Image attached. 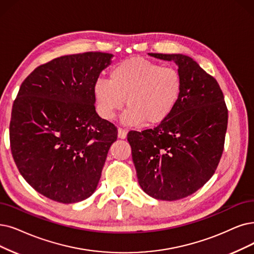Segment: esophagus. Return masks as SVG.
<instances>
[{
  "instance_id": "1",
  "label": "esophagus",
  "mask_w": 254,
  "mask_h": 254,
  "mask_svg": "<svg viewBox=\"0 0 254 254\" xmlns=\"http://www.w3.org/2000/svg\"><path fill=\"white\" fill-rule=\"evenodd\" d=\"M118 136L120 138H126V136H127V130H125L123 128H119L118 129Z\"/></svg>"
}]
</instances>
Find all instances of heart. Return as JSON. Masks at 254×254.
Wrapping results in <instances>:
<instances>
[{
    "mask_svg": "<svg viewBox=\"0 0 254 254\" xmlns=\"http://www.w3.org/2000/svg\"><path fill=\"white\" fill-rule=\"evenodd\" d=\"M184 90V79L173 66H162L143 57L123 60L109 72V80L100 78L94 96L100 116L113 120L126 104L122 116L128 126L157 125L176 108Z\"/></svg>",
    "mask_w": 254,
    "mask_h": 254,
    "instance_id": "obj_1",
    "label": "heart"
}]
</instances>
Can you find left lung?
I'll return each instance as SVG.
<instances>
[{
  "mask_svg": "<svg viewBox=\"0 0 254 254\" xmlns=\"http://www.w3.org/2000/svg\"><path fill=\"white\" fill-rule=\"evenodd\" d=\"M178 65L184 90L172 115L127 139L138 184L152 198L175 201L203 187L224 150L228 110L217 80L182 54L149 53Z\"/></svg>",
  "mask_w": 254,
  "mask_h": 254,
  "instance_id": "obj_1",
  "label": "left lung"
}]
</instances>
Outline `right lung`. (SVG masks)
<instances>
[{
    "instance_id": "right-lung-1",
    "label": "right lung",
    "mask_w": 254,
    "mask_h": 254,
    "mask_svg": "<svg viewBox=\"0 0 254 254\" xmlns=\"http://www.w3.org/2000/svg\"><path fill=\"white\" fill-rule=\"evenodd\" d=\"M113 54L65 55L19 87L9 126L19 173L39 194L75 203L94 194L118 129L96 113L94 84Z\"/></svg>"
}]
</instances>
